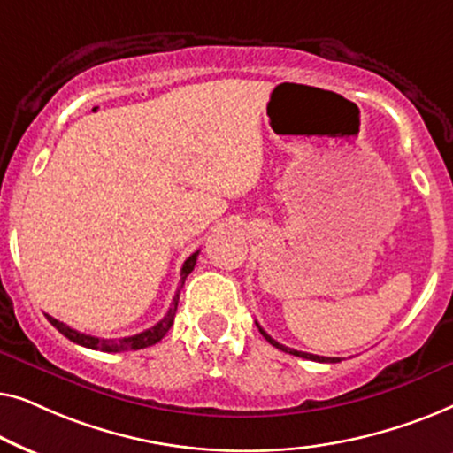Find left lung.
<instances>
[{"instance_id":"8db88e82","label":"left lung","mask_w":453,"mask_h":453,"mask_svg":"<svg viewBox=\"0 0 453 453\" xmlns=\"http://www.w3.org/2000/svg\"><path fill=\"white\" fill-rule=\"evenodd\" d=\"M256 326L259 327V332H262V336H264L265 340H268V342H270L272 346H276V349H280V350H284V352H288V355H295V357H301V358H309V361H318V363H338V361H340L338 357H319V355H311V352H301V350L288 349V346H284V344H280V342H276L274 338L268 336V334H265V332L262 330V326H259L257 321H256Z\"/></svg>"}]
</instances>
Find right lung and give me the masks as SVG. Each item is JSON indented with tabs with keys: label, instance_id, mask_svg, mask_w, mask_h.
I'll list each match as a JSON object with an SVG mask.
<instances>
[{
	"label": "right lung",
	"instance_id": "add662e5",
	"mask_svg": "<svg viewBox=\"0 0 453 453\" xmlns=\"http://www.w3.org/2000/svg\"><path fill=\"white\" fill-rule=\"evenodd\" d=\"M197 253H191V256L185 259L183 268H181V287L177 288L175 296H173V303L169 307V311L163 319L158 321L157 326L148 327V330L135 334V336H126V338H96V336H88V334H82L78 330H73V327L65 326L64 321L51 318V315H47V319L51 321L53 327H58V330L64 334L67 340H72V342H76L80 346H86V349H92V350H103V352H123V350H140V349H146V346H152L160 342V340L165 338V334L171 330L173 321H175V313H177V303H179V290L183 288L185 284V278L191 274V270H194L196 265V259H197Z\"/></svg>",
	"mask_w": 453,
	"mask_h": 453
}]
</instances>
